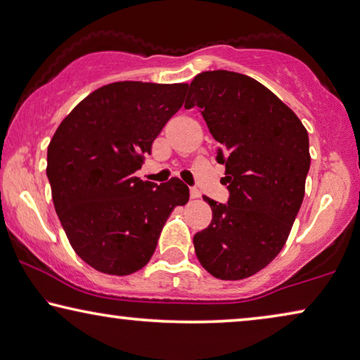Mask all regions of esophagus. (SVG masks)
<instances>
[{
  "label": "esophagus",
  "mask_w": 360,
  "mask_h": 360,
  "mask_svg": "<svg viewBox=\"0 0 360 360\" xmlns=\"http://www.w3.org/2000/svg\"><path fill=\"white\" fill-rule=\"evenodd\" d=\"M200 197V191L195 189V187H191V198H198Z\"/></svg>",
  "instance_id": "1"
}]
</instances>
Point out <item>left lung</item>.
<instances>
[{
	"label": "left lung",
	"instance_id": "1",
	"mask_svg": "<svg viewBox=\"0 0 360 360\" xmlns=\"http://www.w3.org/2000/svg\"><path fill=\"white\" fill-rule=\"evenodd\" d=\"M184 106H197L219 143L229 191L228 203L203 197L213 218L194 236L197 259L214 278L244 280L286 244L304 200L309 134L265 85L231 71L198 74Z\"/></svg>",
	"mask_w": 360,
	"mask_h": 360
}]
</instances>
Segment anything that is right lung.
I'll return each instance as SVG.
<instances>
[{
	"instance_id": "right-lung-1",
	"label": "right lung",
	"mask_w": 360,
	"mask_h": 360,
	"mask_svg": "<svg viewBox=\"0 0 360 360\" xmlns=\"http://www.w3.org/2000/svg\"><path fill=\"white\" fill-rule=\"evenodd\" d=\"M186 90V84H108L56 129L46 155L53 203L72 249L95 270L124 276L146 266L171 212L189 200L178 178L158 186L134 176Z\"/></svg>"
}]
</instances>
